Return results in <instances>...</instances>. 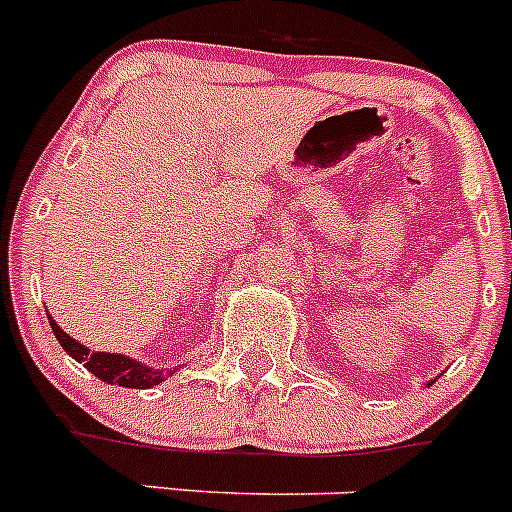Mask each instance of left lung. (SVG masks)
I'll use <instances>...</instances> for the list:
<instances>
[{
  "mask_svg": "<svg viewBox=\"0 0 512 512\" xmlns=\"http://www.w3.org/2000/svg\"><path fill=\"white\" fill-rule=\"evenodd\" d=\"M428 384H431V382H428Z\"/></svg>",
  "mask_w": 512,
  "mask_h": 512,
  "instance_id": "1",
  "label": "left lung"
}]
</instances>
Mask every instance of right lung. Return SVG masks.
<instances>
[{"mask_svg": "<svg viewBox=\"0 0 512 512\" xmlns=\"http://www.w3.org/2000/svg\"><path fill=\"white\" fill-rule=\"evenodd\" d=\"M51 320V328L56 333L58 343L63 346V351L76 359L79 364H84L89 372L97 379L107 384H120V387H128V390H151L156 384H161L164 379H169L171 374L179 372L182 366H174L169 372L164 369H153V366L143 364V361L133 359L128 354H110V351H92L84 343H79L76 338H71L66 330H61V325L48 315Z\"/></svg>", "mask_w": 512, "mask_h": 512, "instance_id": "1", "label": "right lung"}]
</instances>
